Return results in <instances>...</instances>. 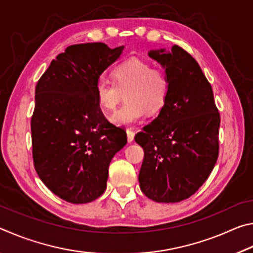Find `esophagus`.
<instances>
[{
  "label": "esophagus",
  "instance_id": "esophagus-1",
  "mask_svg": "<svg viewBox=\"0 0 253 253\" xmlns=\"http://www.w3.org/2000/svg\"><path fill=\"white\" fill-rule=\"evenodd\" d=\"M126 134H127V140H128V143H131L132 140H134V136H135L134 131H132L131 129H129V128H128V129L126 130Z\"/></svg>",
  "mask_w": 253,
  "mask_h": 253
}]
</instances>
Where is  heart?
I'll return each instance as SVG.
<instances>
[{"mask_svg": "<svg viewBox=\"0 0 253 253\" xmlns=\"http://www.w3.org/2000/svg\"><path fill=\"white\" fill-rule=\"evenodd\" d=\"M113 81L99 79L95 93L102 110L116 108L125 92L126 102L110 116V122L117 126H131L144 117L160 111L168 100L170 83L162 68L153 67L146 60L129 58L118 63L111 70Z\"/></svg>", "mask_w": 253, "mask_h": 253, "instance_id": "heart-1", "label": "heart"}]
</instances>
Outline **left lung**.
Returning a JSON list of instances; mask_svg holds the SVG:
<instances>
[{"mask_svg":"<svg viewBox=\"0 0 253 253\" xmlns=\"http://www.w3.org/2000/svg\"><path fill=\"white\" fill-rule=\"evenodd\" d=\"M148 55L165 69L170 89L158 116L135 137L144 149L138 181L148 199L175 203L193 195L211 174L219 156L220 114L190 53L173 45Z\"/></svg>","mask_w":253,"mask_h":253,"instance_id":"obj_1","label":"left lung"}]
</instances>
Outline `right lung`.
Listing matches in <instances>:
<instances>
[{"label": "right lung", "mask_w": 253, "mask_h": 253, "mask_svg": "<svg viewBox=\"0 0 253 253\" xmlns=\"http://www.w3.org/2000/svg\"><path fill=\"white\" fill-rule=\"evenodd\" d=\"M123 49L101 42L68 46L37 84L31 117L34 169L44 185L67 202L99 198L110 161L127 143L126 132L108 122L95 93L100 75Z\"/></svg>", "instance_id": "right-lung-1"}]
</instances>
